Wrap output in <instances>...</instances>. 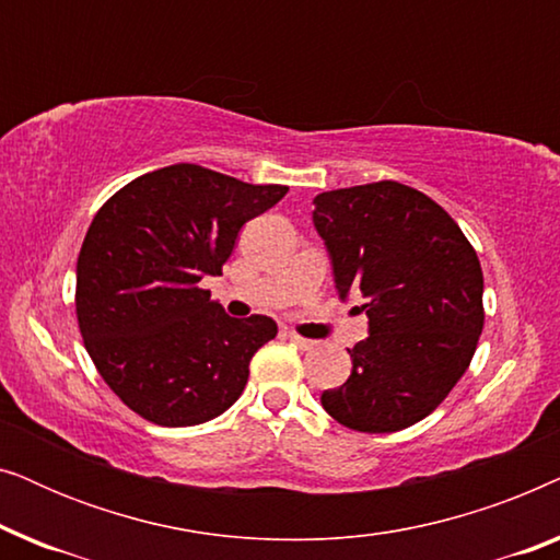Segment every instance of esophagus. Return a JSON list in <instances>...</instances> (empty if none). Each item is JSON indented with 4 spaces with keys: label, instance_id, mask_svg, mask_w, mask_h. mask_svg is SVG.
I'll list each match as a JSON object with an SVG mask.
<instances>
[{
    "label": "esophagus",
    "instance_id": "esophagus-1",
    "mask_svg": "<svg viewBox=\"0 0 560 560\" xmlns=\"http://www.w3.org/2000/svg\"><path fill=\"white\" fill-rule=\"evenodd\" d=\"M282 336H285L288 341H293L298 349H311V347H313L311 339H303V336H298L295 331H282Z\"/></svg>",
    "mask_w": 560,
    "mask_h": 560
}]
</instances>
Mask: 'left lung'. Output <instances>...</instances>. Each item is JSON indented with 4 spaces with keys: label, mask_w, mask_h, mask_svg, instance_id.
Listing matches in <instances>:
<instances>
[{
    "label": "left lung",
    "mask_w": 560,
    "mask_h": 560,
    "mask_svg": "<svg viewBox=\"0 0 560 560\" xmlns=\"http://www.w3.org/2000/svg\"><path fill=\"white\" fill-rule=\"evenodd\" d=\"M313 206L339 298L362 295L370 318L349 380L320 405L351 431H402L439 408L477 351L479 257L433 198L397 180L326 190Z\"/></svg>",
    "instance_id": "obj_1"
}]
</instances>
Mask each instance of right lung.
<instances>
[{
	"mask_svg": "<svg viewBox=\"0 0 560 560\" xmlns=\"http://www.w3.org/2000/svg\"><path fill=\"white\" fill-rule=\"evenodd\" d=\"M285 194L178 163L98 209L75 262V316L98 374L137 416L198 425L242 395L278 324L226 316L198 282L221 275L240 229Z\"/></svg>",
	"mask_w": 560,
	"mask_h": 560,
	"instance_id": "obj_1",
	"label": "right lung"
}]
</instances>
